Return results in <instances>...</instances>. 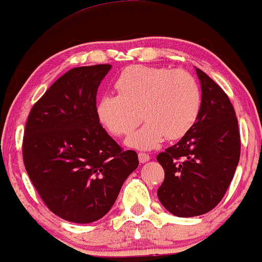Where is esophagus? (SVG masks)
<instances>
[{"label": "esophagus", "mask_w": 262, "mask_h": 262, "mask_svg": "<svg viewBox=\"0 0 262 262\" xmlns=\"http://www.w3.org/2000/svg\"><path fill=\"white\" fill-rule=\"evenodd\" d=\"M138 158H139V161L141 164H144V162L150 160V155L145 154V152H139V154H138Z\"/></svg>", "instance_id": "obj_1"}]
</instances>
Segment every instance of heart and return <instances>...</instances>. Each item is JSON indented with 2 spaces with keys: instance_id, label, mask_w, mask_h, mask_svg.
Returning a JSON list of instances; mask_svg holds the SVG:
<instances>
[{
  "instance_id": "obj_1",
  "label": "heart",
  "mask_w": 262,
  "mask_h": 262,
  "mask_svg": "<svg viewBox=\"0 0 262 262\" xmlns=\"http://www.w3.org/2000/svg\"><path fill=\"white\" fill-rule=\"evenodd\" d=\"M116 89L118 95L103 93L98 98L96 113L101 124L116 137L130 133L139 124L140 116L145 119V124L125 140L129 148L149 150L165 138L180 139L200 116V86L185 70L129 66L117 79Z\"/></svg>"
}]
</instances>
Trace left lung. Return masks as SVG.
Returning <instances> with one entry per match:
<instances>
[{"label": "left lung", "mask_w": 262, "mask_h": 262, "mask_svg": "<svg viewBox=\"0 0 262 262\" xmlns=\"http://www.w3.org/2000/svg\"><path fill=\"white\" fill-rule=\"evenodd\" d=\"M196 74L202 91L200 116L179 143L158 155L165 171L159 201L182 218L204 214L221 202L240 158L233 104L208 75L197 68Z\"/></svg>", "instance_id": "1"}]
</instances>
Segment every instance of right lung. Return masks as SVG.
Listing matches in <instances>:
<instances>
[{
  "label": "right lung",
  "instance_id": "obj_1",
  "mask_svg": "<svg viewBox=\"0 0 262 262\" xmlns=\"http://www.w3.org/2000/svg\"><path fill=\"white\" fill-rule=\"evenodd\" d=\"M112 65L69 70L32 108L23 161L39 196L54 214L87 224L110 212L123 183L139 165L102 127L96 96Z\"/></svg>",
  "mask_w": 262,
  "mask_h": 262
}]
</instances>
